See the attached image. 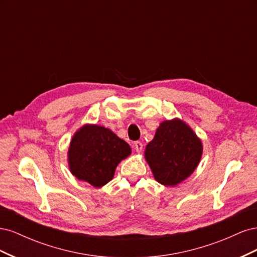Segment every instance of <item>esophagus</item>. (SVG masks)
Wrapping results in <instances>:
<instances>
[{"mask_svg":"<svg viewBox=\"0 0 257 257\" xmlns=\"http://www.w3.org/2000/svg\"><path fill=\"white\" fill-rule=\"evenodd\" d=\"M134 149L136 150V152L141 153L143 151V144L141 142H135L134 143Z\"/></svg>","mask_w":257,"mask_h":257,"instance_id":"1","label":"esophagus"}]
</instances>
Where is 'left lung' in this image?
I'll list each match as a JSON object with an SVG mask.
<instances>
[{"instance_id":"8db88e82","label":"left lung","mask_w":257,"mask_h":257,"mask_svg":"<svg viewBox=\"0 0 257 257\" xmlns=\"http://www.w3.org/2000/svg\"><path fill=\"white\" fill-rule=\"evenodd\" d=\"M203 147L195 133L181 120L164 121L146 147L145 157L155 180L173 186L197 167Z\"/></svg>"}]
</instances>
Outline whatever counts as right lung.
<instances>
[{
  "label": "right lung",
  "instance_id": "1",
  "mask_svg": "<svg viewBox=\"0 0 257 257\" xmlns=\"http://www.w3.org/2000/svg\"><path fill=\"white\" fill-rule=\"evenodd\" d=\"M131 154V148L110 130L85 125L74 135L68 150L72 174L99 188L113 178L115 167Z\"/></svg>",
  "mask_w": 257,
  "mask_h": 257
}]
</instances>
